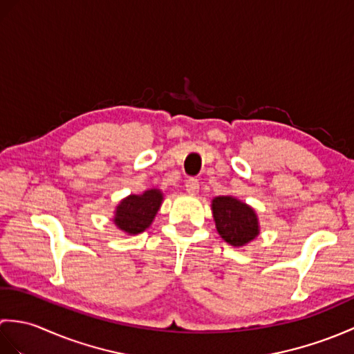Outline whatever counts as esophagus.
Segmentation results:
<instances>
[{
	"mask_svg": "<svg viewBox=\"0 0 354 354\" xmlns=\"http://www.w3.org/2000/svg\"><path fill=\"white\" fill-rule=\"evenodd\" d=\"M185 190H187V193H190V194H194V193H198V190H199V181L196 178H189L185 181Z\"/></svg>",
	"mask_w": 354,
	"mask_h": 354,
	"instance_id": "obj_1",
	"label": "esophagus"
}]
</instances>
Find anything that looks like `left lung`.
Returning <instances> with one entry per match:
<instances>
[{"instance_id":"left-lung-1","label":"left lung","mask_w":354,"mask_h":354,"mask_svg":"<svg viewBox=\"0 0 354 354\" xmlns=\"http://www.w3.org/2000/svg\"><path fill=\"white\" fill-rule=\"evenodd\" d=\"M213 216L221 237L232 246H243L259 236V221L254 209L234 198H214Z\"/></svg>"}]
</instances>
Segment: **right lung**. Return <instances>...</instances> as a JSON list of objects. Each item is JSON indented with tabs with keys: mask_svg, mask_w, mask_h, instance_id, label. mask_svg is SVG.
Masks as SVG:
<instances>
[{
	"mask_svg": "<svg viewBox=\"0 0 354 354\" xmlns=\"http://www.w3.org/2000/svg\"><path fill=\"white\" fill-rule=\"evenodd\" d=\"M162 193L160 190H147L142 194H131L117 207L114 222L120 230L129 234H138L152 223L160 209Z\"/></svg>",
	"mask_w": 354,
	"mask_h": 354,
	"instance_id": "obj_1",
	"label": "right lung"
}]
</instances>
